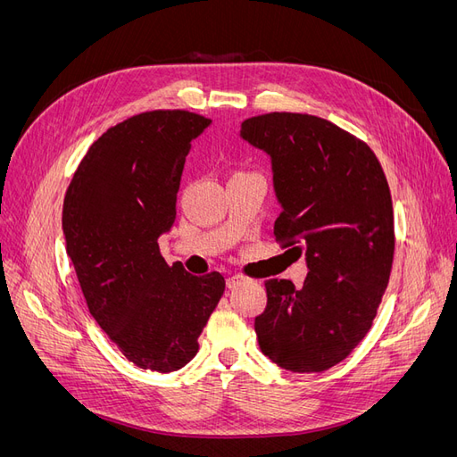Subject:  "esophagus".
Returning <instances> with one entry per match:
<instances>
[{
	"mask_svg": "<svg viewBox=\"0 0 457 457\" xmlns=\"http://www.w3.org/2000/svg\"><path fill=\"white\" fill-rule=\"evenodd\" d=\"M245 282V278L242 274H232V276H228L227 278V286L230 287V289H234V287H238L240 284H244Z\"/></svg>",
	"mask_w": 457,
	"mask_h": 457,
	"instance_id": "34e87169",
	"label": "esophagus"
}]
</instances>
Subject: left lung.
Returning a JSON list of instances; mask_svg holds the SVG:
<instances>
[{
  "mask_svg": "<svg viewBox=\"0 0 457 457\" xmlns=\"http://www.w3.org/2000/svg\"><path fill=\"white\" fill-rule=\"evenodd\" d=\"M240 137L270 158L282 207L274 237L309 267L303 287L265 282L259 347L284 370L324 371L366 337L389 284V185L371 148L324 118L272 112L245 120Z\"/></svg>",
  "mask_w": 457,
  "mask_h": 457,
  "instance_id": "obj_1",
  "label": "left lung"
}]
</instances>
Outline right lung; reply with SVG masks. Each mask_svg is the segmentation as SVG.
<instances>
[{
	"mask_svg": "<svg viewBox=\"0 0 457 457\" xmlns=\"http://www.w3.org/2000/svg\"><path fill=\"white\" fill-rule=\"evenodd\" d=\"M210 123L187 110L137 114L91 145L66 190V253L89 312L143 370L170 373L188 364L225 292L219 272L170 267L158 245L175 223L192 141Z\"/></svg>",
	"mask_w": 457,
	"mask_h": 457,
	"instance_id": "add662e5",
	"label": "right lung"
}]
</instances>
